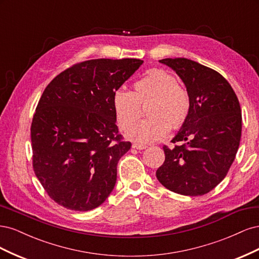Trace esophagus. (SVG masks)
<instances>
[{"label": "esophagus", "instance_id": "34e87169", "mask_svg": "<svg viewBox=\"0 0 259 259\" xmlns=\"http://www.w3.org/2000/svg\"><path fill=\"white\" fill-rule=\"evenodd\" d=\"M133 148L134 149H138V150H143V149H146L147 148V146L146 145H142V144H133V146H132Z\"/></svg>", "mask_w": 259, "mask_h": 259}]
</instances>
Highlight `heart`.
Listing matches in <instances>:
<instances>
[{
    "mask_svg": "<svg viewBox=\"0 0 259 259\" xmlns=\"http://www.w3.org/2000/svg\"><path fill=\"white\" fill-rule=\"evenodd\" d=\"M148 105L150 119L137 124L128 137L138 143H152L165 137L170 130L186 122L191 108L188 91L177 79L162 69H151L133 84V91H116L112 97V109L119 127L130 131L140 117V106Z\"/></svg>",
    "mask_w": 259,
    "mask_h": 259,
    "instance_id": "1",
    "label": "heart"
}]
</instances>
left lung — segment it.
Here are the masks:
<instances>
[{
  "mask_svg": "<svg viewBox=\"0 0 259 259\" xmlns=\"http://www.w3.org/2000/svg\"><path fill=\"white\" fill-rule=\"evenodd\" d=\"M160 62L183 80L191 108L171 139L175 147L163 146L165 160L156 170V178L175 193L205 194L226 177L236 158L242 131L239 99L229 82L213 69L187 58Z\"/></svg>",
  "mask_w": 259,
  "mask_h": 259,
  "instance_id": "obj_1",
  "label": "left lung"
}]
</instances>
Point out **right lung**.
Segmentation results:
<instances>
[{
  "label": "right lung",
  "mask_w": 259,
  "mask_h": 259,
  "mask_svg": "<svg viewBox=\"0 0 259 259\" xmlns=\"http://www.w3.org/2000/svg\"><path fill=\"white\" fill-rule=\"evenodd\" d=\"M143 62L86 60L46 86L31 123L32 165L46 193L59 205L90 210L113 190L117 162L132 144L119 134L112 97Z\"/></svg>",
  "instance_id": "1"
}]
</instances>
